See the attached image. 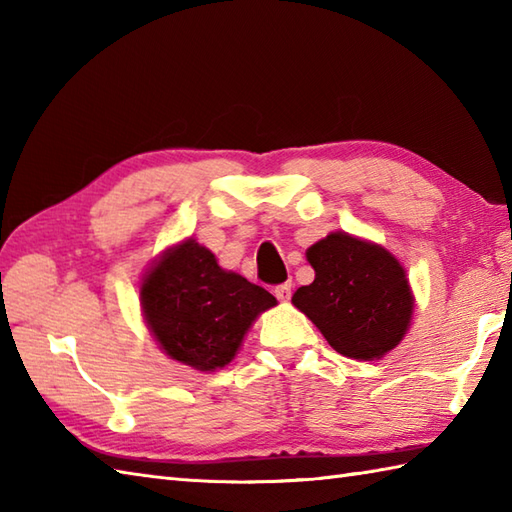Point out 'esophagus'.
I'll use <instances>...</instances> for the list:
<instances>
[{
	"instance_id": "esophagus-1",
	"label": "esophagus",
	"mask_w": 512,
	"mask_h": 512,
	"mask_svg": "<svg viewBox=\"0 0 512 512\" xmlns=\"http://www.w3.org/2000/svg\"><path fill=\"white\" fill-rule=\"evenodd\" d=\"M290 290H292L290 284H281V286L275 288V297H277L279 301H290V295H292Z\"/></svg>"
}]
</instances>
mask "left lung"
Masks as SVG:
<instances>
[{
    "label": "left lung",
    "instance_id": "left-lung-1",
    "mask_svg": "<svg viewBox=\"0 0 512 512\" xmlns=\"http://www.w3.org/2000/svg\"><path fill=\"white\" fill-rule=\"evenodd\" d=\"M314 281L292 303L336 352L378 361L411 325L413 295L398 259L367 239L336 231L308 248Z\"/></svg>",
    "mask_w": 512,
    "mask_h": 512
}]
</instances>
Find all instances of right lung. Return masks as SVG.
Returning <instances> with one entry per match:
<instances>
[{
  "mask_svg": "<svg viewBox=\"0 0 512 512\" xmlns=\"http://www.w3.org/2000/svg\"><path fill=\"white\" fill-rule=\"evenodd\" d=\"M140 306L160 350L200 372L222 369L277 299L224 270L193 237L167 248L140 284Z\"/></svg>",
  "mask_w": 512,
  "mask_h": 512,
  "instance_id": "obj_1",
  "label": "right lung"
}]
</instances>
